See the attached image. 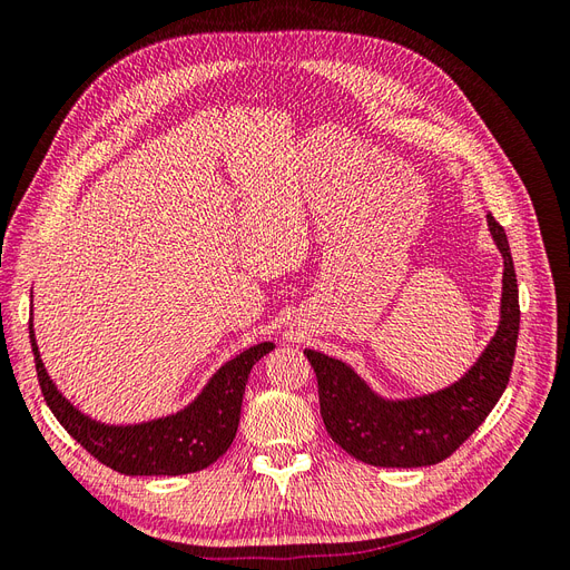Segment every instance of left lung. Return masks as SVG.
Returning a JSON list of instances; mask_svg holds the SVG:
<instances>
[{
    "mask_svg": "<svg viewBox=\"0 0 570 570\" xmlns=\"http://www.w3.org/2000/svg\"><path fill=\"white\" fill-rule=\"evenodd\" d=\"M494 247L504 258L499 323L478 358L454 383L435 392L387 396L347 361L304 350L318 377L327 435L356 461L381 469H421L444 461L469 440L509 385L519 340V285L504 228L488 214Z\"/></svg>",
    "mask_w": 570,
    "mask_h": 570,
    "instance_id": "left-lung-1",
    "label": "left lung"
}]
</instances>
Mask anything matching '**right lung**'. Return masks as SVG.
Returning <instances> with one entry per match:
<instances>
[{
	"label": "right lung",
	"mask_w": 570,
	"mask_h": 570,
	"mask_svg": "<svg viewBox=\"0 0 570 570\" xmlns=\"http://www.w3.org/2000/svg\"><path fill=\"white\" fill-rule=\"evenodd\" d=\"M28 327L47 406L80 446L124 475L197 473L226 454L239 425L249 371L258 358L275 350L273 342H258L235 354L206 381L195 400L176 413L142 423L114 425L88 416L66 400L42 364L32 316Z\"/></svg>",
	"instance_id": "obj_1"
}]
</instances>
